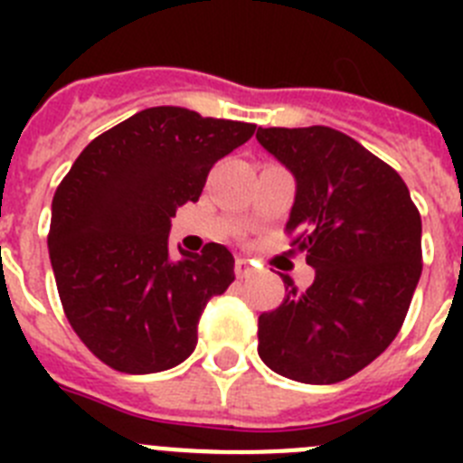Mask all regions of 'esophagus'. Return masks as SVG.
Segmentation results:
<instances>
[{
    "mask_svg": "<svg viewBox=\"0 0 463 463\" xmlns=\"http://www.w3.org/2000/svg\"><path fill=\"white\" fill-rule=\"evenodd\" d=\"M234 273H236V278H241V280H243V278H250L252 273H255V269H252L245 260H236L234 261Z\"/></svg>",
    "mask_w": 463,
    "mask_h": 463,
    "instance_id": "obj_1",
    "label": "esophagus"
}]
</instances>
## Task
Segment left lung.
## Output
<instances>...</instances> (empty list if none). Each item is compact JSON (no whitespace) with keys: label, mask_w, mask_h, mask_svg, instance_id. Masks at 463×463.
Wrapping results in <instances>:
<instances>
[{"label":"left lung","mask_w":463,"mask_h":463,"mask_svg":"<svg viewBox=\"0 0 463 463\" xmlns=\"http://www.w3.org/2000/svg\"><path fill=\"white\" fill-rule=\"evenodd\" d=\"M257 141L297 178L285 232L315 269L306 292L282 276L288 297L260 315L257 353L285 378L341 383L406 320L422 273V218L403 178L338 129L260 127Z\"/></svg>","instance_id":"1"}]
</instances>
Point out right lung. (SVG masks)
I'll list each match as a JSON object with an SVG mask.
<instances>
[{"instance_id":"obj_1","label":"right lung","mask_w":463,"mask_h":463,"mask_svg":"<svg viewBox=\"0 0 463 463\" xmlns=\"http://www.w3.org/2000/svg\"><path fill=\"white\" fill-rule=\"evenodd\" d=\"M255 127L181 106L138 110L90 141L57 185L48 232L57 292L106 366L157 373L192 354L208 298L234 282V257L206 243L171 260V218Z\"/></svg>"}]
</instances>
